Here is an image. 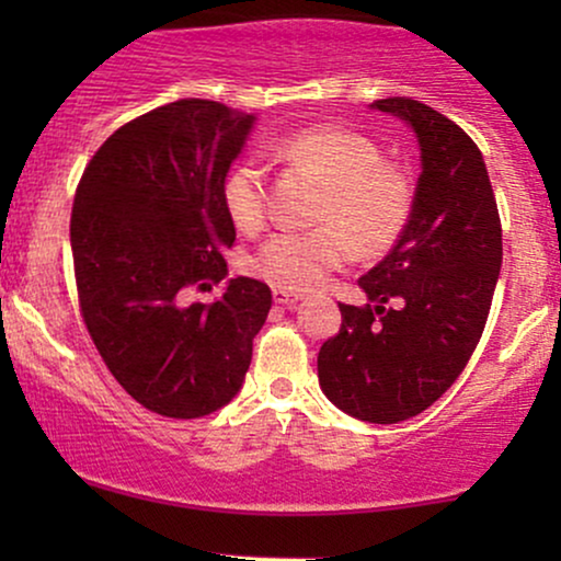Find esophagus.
Wrapping results in <instances>:
<instances>
[{
	"label": "esophagus",
	"instance_id": "obj_1",
	"mask_svg": "<svg viewBox=\"0 0 561 561\" xmlns=\"http://www.w3.org/2000/svg\"><path fill=\"white\" fill-rule=\"evenodd\" d=\"M274 302H279V306H295V302L300 300L298 293H293V289H285V287H274Z\"/></svg>",
	"mask_w": 561,
	"mask_h": 561
}]
</instances>
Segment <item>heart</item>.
<instances>
[{"label":"heart","mask_w":561,"mask_h":561,"mask_svg":"<svg viewBox=\"0 0 561 561\" xmlns=\"http://www.w3.org/2000/svg\"><path fill=\"white\" fill-rule=\"evenodd\" d=\"M276 156L324 184L317 221L327 227L276 231L261 244L250 268L285 289H311L343 266L351 244L356 253H385L401 237L411 214V190L401 171L379 163L371 139L334 126L293 134ZM224 210L237 229L261 227L266 210L263 173L255 163H237L221 186Z\"/></svg>","instance_id":"obj_1"}]
</instances>
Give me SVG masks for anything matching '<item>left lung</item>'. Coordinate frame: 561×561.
<instances>
[{"mask_svg":"<svg viewBox=\"0 0 561 561\" xmlns=\"http://www.w3.org/2000/svg\"><path fill=\"white\" fill-rule=\"evenodd\" d=\"M369 107L414 131L422 171L401 237L358 279L369 302H340L343 324L321 345L319 385L347 416L396 424L422 414L465 371L504 248L485 160L465 128L409 96Z\"/></svg>","mask_w":561,"mask_h":561,"instance_id":"8db88e82","label":"left lung"}]
</instances>
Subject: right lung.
I'll use <instances>...</instances> for the list:
<instances>
[{
    "mask_svg": "<svg viewBox=\"0 0 561 561\" xmlns=\"http://www.w3.org/2000/svg\"><path fill=\"white\" fill-rule=\"evenodd\" d=\"M255 115L176 100L121 126L83 171L70 216L76 287L102 362L171 420L224 409L244 382L272 289L237 276L214 306L182 300L229 274L221 186Z\"/></svg>",
    "mask_w": 561,
    "mask_h": 561,
    "instance_id": "1",
    "label": "right lung"
}]
</instances>
